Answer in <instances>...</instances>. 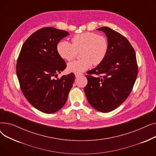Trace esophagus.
I'll return each instance as SVG.
<instances>
[{
  "mask_svg": "<svg viewBox=\"0 0 156 156\" xmlns=\"http://www.w3.org/2000/svg\"><path fill=\"white\" fill-rule=\"evenodd\" d=\"M75 75L76 77H78V76H81V75H82V74H80V73H75Z\"/></svg>",
  "mask_w": 156,
  "mask_h": 156,
  "instance_id": "34e87169",
  "label": "esophagus"
}]
</instances>
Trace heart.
I'll list each match as a JSON object with an SVG mask.
<instances>
[{"label": "heart", "mask_w": 156, "mask_h": 156, "mask_svg": "<svg viewBox=\"0 0 156 156\" xmlns=\"http://www.w3.org/2000/svg\"><path fill=\"white\" fill-rule=\"evenodd\" d=\"M72 44L61 40L57 45V51L62 59L71 61L80 51L82 58L69 62L67 69L69 72L81 73L90 68L92 64H101L109 51V42L105 36L94 32H85L72 38Z\"/></svg>", "instance_id": "b5f03b06"}]
</instances>
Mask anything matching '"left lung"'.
<instances>
[{"label":"left lung","instance_id":"obj_1","mask_svg":"<svg viewBox=\"0 0 156 156\" xmlns=\"http://www.w3.org/2000/svg\"><path fill=\"white\" fill-rule=\"evenodd\" d=\"M108 38L109 51L105 59L87 72L88 83L84 91L95 109L108 112L123 103L132 90L136 79V54L129 41L108 27L97 29ZM94 73L99 77H94Z\"/></svg>","mask_w":156,"mask_h":156}]
</instances>
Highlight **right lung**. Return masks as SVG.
Listing matches in <instances>:
<instances>
[{
    "label": "right lung",
    "mask_w": 156,
    "mask_h": 156,
    "mask_svg": "<svg viewBox=\"0 0 156 156\" xmlns=\"http://www.w3.org/2000/svg\"><path fill=\"white\" fill-rule=\"evenodd\" d=\"M69 33L52 27L40 29L23 44L16 74L21 90L27 101L40 111L52 114L66 102L75 80L73 73L54 79L66 68L57 45Z\"/></svg>",
    "instance_id": "add662e5"
}]
</instances>
